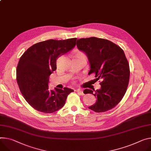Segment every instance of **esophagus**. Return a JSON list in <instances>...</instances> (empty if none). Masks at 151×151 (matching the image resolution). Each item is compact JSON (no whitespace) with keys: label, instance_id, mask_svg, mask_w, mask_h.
I'll use <instances>...</instances> for the list:
<instances>
[{"label":"esophagus","instance_id":"34e87169","mask_svg":"<svg viewBox=\"0 0 151 151\" xmlns=\"http://www.w3.org/2000/svg\"><path fill=\"white\" fill-rule=\"evenodd\" d=\"M76 91L78 93H79V94H81V95H84V93H83V90H80V89H78V90H76Z\"/></svg>","mask_w":151,"mask_h":151}]
</instances>
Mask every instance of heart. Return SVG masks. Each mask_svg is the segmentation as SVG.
I'll list each match as a JSON object with an SVG mask.
<instances>
[{
    "mask_svg": "<svg viewBox=\"0 0 151 151\" xmlns=\"http://www.w3.org/2000/svg\"><path fill=\"white\" fill-rule=\"evenodd\" d=\"M81 53V52H80ZM83 54H84V53H83Z\"/></svg>",
    "mask_w": 151,
    "mask_h": 151,
    "instance_id": "obj_1",
    "label": "heart"
}]
</instances>
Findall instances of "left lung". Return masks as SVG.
Masks as SVG:
<instances>
[{
    "label": "left lung",
    "instance_id": "8db88e82",
    "mask_svg": "<svg viewBox=\"0 0 151 151\" xmlns=\"http://www.w3.org/2000/svg\"><path fill=\"white\" fill-rule=\"evenodd\" d=\"M76 46L86 53L91 67L89 74L94 73L101 86L94 92L84 90V94H93L97 98L88 108L96 113L110 110L121 101L129 84V65L124 52L111 41L97 37L80 38Z\"/></svg>",
    "mask_w": 151,
    "mask_h": 151
}]
</instances>
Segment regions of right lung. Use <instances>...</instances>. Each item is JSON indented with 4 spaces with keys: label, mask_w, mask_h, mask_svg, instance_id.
<instances>
[{
    "label": "right lung",
    "mask_w": 151,
    "mask_h": 151,
    "mask_svg": "<svg viewBox=\"0 0 151 151\" xmlns=\"http://www.w3.org/2000/svg\"><path fill=\"white\" fill-rule=\"evenodd\" d=\"M76 38L64 40H48L37 43L27 49L20 57L16 70V79L24 98L36 110L52 113L65 104L72 89L50 90V75L57 69V59L71 50Z\"/></svg>",
    "instance_id": "obj_1"
}]
</instances>
